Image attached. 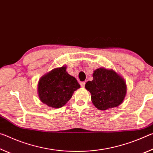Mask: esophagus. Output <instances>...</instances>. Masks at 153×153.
<instances>
[{
	"instance_id": "obj_1",
	"label": "esophagus",
	"mask_w": 153,
	"mask_h": 153,
	"mask_svg": "<svg viewBox=\"0 0 153 153\" xmlns=\"http://www.w3.org/2000/svg\"><path fill=\"white\" fill-rule=\"evenodd\" d=\"M80 85H81V86L82 87H85V81L81 82H80Z\"/></svg>"
}]
</instances>
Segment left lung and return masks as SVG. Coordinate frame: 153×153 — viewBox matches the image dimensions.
Wrapping results in <instances>:
<instances>
[{"label":"left lung","instance_id":"1","mask_svg":"<svg viewBox=\"0 0 153 153\" xmlns=\"http://www.w3.org/2000/svg\"><path fill=\"white\" fill-rule=\"evenodd\" d=\"M85 88L91 94L92 103L100 111L119 106L127 94L124 79L112 69L99 68L93 73V80L87 81Z\"/></svg>","mask_w":153,"mask_h":153}]
</instances>
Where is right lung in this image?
Instances as JSON below:
<instances>
[{
  "label": "right lung",
  "instance_id": "obj_1",
  "mask_svg": "<svg viewBox=\"0 0 153 153\" xmlns=\"http://www.w3.org/2000/svg\"><path fill=\"white\" fill-rule=\"evenodd\" d=\"M80 88L74 76L66 72V66L56 68L41 77L38 83V96L42 103L54 108L64 106Z\"/></svg>",
  "mask_w": 153,
  "mask_h": 153
}]
</instances>
